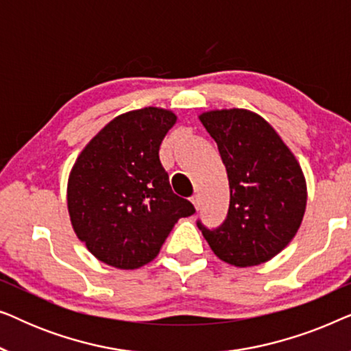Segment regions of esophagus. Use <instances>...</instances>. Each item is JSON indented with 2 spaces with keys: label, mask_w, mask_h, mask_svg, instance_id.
<instances>
[{
  "label": "esophagus",
  "mask_w": 351,
  "mask_h": 351,
  "mask_svg": "<svg viewBox=\"0 0 351 351\" xmlns=\"http://www.w3.org/2000/svg\"><path fill=\"white\" fill-rule=\"evenodd\" d=\"M190 201H191V203H193L195 209L198 210V209H199V196H198V195H193V196H191V198H190Z\"/></svg>",
  "instance_id": "esophagus-1"
}]
</instances>
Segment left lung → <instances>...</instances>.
<instances>
[{
  "mask_svg": "<svg viewBox=\"0 0 351 351\" xmlns=\"http://www.w3.org/2000/svg\"><path fill=\"white\" fill-rule=\"evenodd\" d=\"M219 147L230 184L228 215L217 230L198 222L220 261L244 268L280 254L300 228L306 182L294 153L261 114L244 108L199 114Z\"/></svg>",
  "mask_w": 351,
  "mask_h": 351,
  "instance_id": "left-lung-1",
  "label": "left lung"
}]
</instances>
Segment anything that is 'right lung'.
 I'll use <instances>...</instances> for the list:
<instances>
[{"label": "right lung", "instance_id": "right-lung-1", "mask_svg": "<svg viewBox=\"0 0 351 351\" xmlns=\"http://www.w3.org/2000/svg\"><path fill=\"white\" fill-rule=\"evenodd\" d=\"M174 112L132 110L100 129L76 158L66 206L76 237L97 261L119 270L150 263L180 217L195 214L177 196L160 161Z\"/></svg>", "mask_w": 351, "mask_h": 351}]
</instances>
